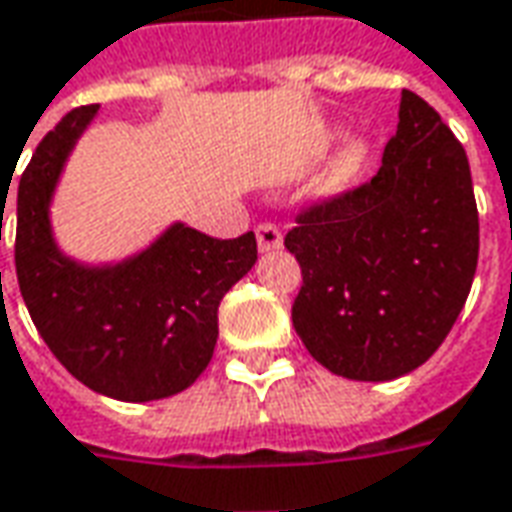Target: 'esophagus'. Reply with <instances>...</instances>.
<instances>
[{
  "mask_svg": "<svg viewBox=\"0 0 512 512\" xmlns=\"http://www.w3.org/2000/svg\"><path fill=\"white\" fill-rule=\"evenodd\" d=\"M255 232H257V246H260V252H274V249H280L282 246L280 227H274V224H260Z\"/></svg>",
  "mask_w": 512,
  "mask_h": 512,
  "instance_id": "1",
  "label": "esophagus"
}]
</instances>
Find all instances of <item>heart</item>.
Instances as JSON below:
<instances>
[{"mask_svg":"<svg viewBox=\"0 0 512 512\" xmlns=\"http://www.w3.org/2000/svg\"><path fill=\"white\" fill-rule=\"evenodd\" d=\"M330 138H338V141L330 149V157H327L324 169L318 174V191L324 196H338L343 191H349L366 174L371 155H374V141L368 138L366 132H341L338 127H327L324 141H330Z\"/></svg>","mask_w":512,"mask_h":512,"instance_id":"b5f03b06","label":"heart"}]
</instances>
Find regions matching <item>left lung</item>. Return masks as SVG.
I'll return each mask as SVG.
<instances>
[{"label": "left lung", "mask_w": 512, "mask_h": 512, "mask_svg": "<svg viewBox=\"0 0 512 512\" xmlns=\"http://www.w3.org/2000/svg\"><path fill=\"white\" fill-rule=\"evenodd\" d=\"M302 266L293 327L332 374L391 382L427 363L466 305L480 219L466 149L421 96L374 180L305 210L285 235Z\"/></svg>", "instance_id": "left-lung-1"}]
</instances>
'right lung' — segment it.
Returning <instances> with one entry per match:
<instances>
[{"label":"right lung","mask_w":512,"mask_h":512,"mask_svg":"<svg viewBox=\"0 0 512 512\" xmlns=\"http://www.w3.org/2000/svg\"><path fill=\"white\" fill-rule=\"evenodd\" d=\"M96 113L99 105L66 113L21 174L16 274L32 324L82 385L119 402H155L185 391L207 368L221 299L252 271L257 241L255 232L219 241L171 221L119 260L91 263L63 252L52 202Z\"/></svg>","instance_id":"obj_1"}]
</instances>
